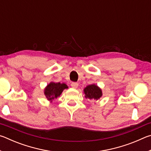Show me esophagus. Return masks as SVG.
<instances>
[{
    "label": "esophagus",
    "mask_w": 151,
    "mask_h": 151,
    "mask_svg": "<svg viewBox=\"0 0 151 151\" xmlns=\"http://www.w3.org/2000/svg\"><path fill=\"white\" fill-rule=\"evenodd\" d=\"M71 86H72L73 88H76L78 87V84L77 83H71Z\"/></svg>",
    "instance_id": "obj_1"
}]
</instances>
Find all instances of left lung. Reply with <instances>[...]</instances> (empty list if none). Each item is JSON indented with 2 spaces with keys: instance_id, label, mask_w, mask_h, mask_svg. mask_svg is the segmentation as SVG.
I'll use <instances>...</instances> for the list:
<instances>
[{
  "instance_id": "1",
  "label": "left lung",
  "mask_w": 151,
  "mask_h": 151,
  "mask_svg": "<svg viewBox=\"0 0 151 151\" xmlns=\"http://www.w3.org/2000/svg\"><path fill=\"white\" fill-rule=\"evenodd\" d=\"M84 93L85 98L89 100H99L103 95L101 89L94 84L88 85L85 87L84 89Z\"/></svg>"
}]
</instances>
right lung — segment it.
Segmentation results:
<instances>
[{
	"label": "right lung",
	"mask_w": 151,
	"mask_h": 151,
	"mask_svg": "<svg viewBox=\"0 0 151 151\" xmlns=\"http://www.w3.org/2000/svg\"><path fill=\"white\" fill-rule=\"evenodd\" d=\"M66 88H68V86L65 83L51 82L45 88V95L47 100L52 102V100L59 96Z\"/></svg>",
	"instance_id": "right-lung-1"
}]
</instances>
